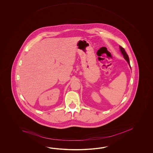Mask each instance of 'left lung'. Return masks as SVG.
Here are the masks:
<instances>
[{"instance_id": "obj_1", "label": "left lung", "mask_w": 153, "mask_h": 153, "mask_svg": "<svg viewBox=\"0 0 153 153\" xmlns=\"http://www.w3.org/2000/svg\"><path fill=\"white\" fill-rule=\"evenodd\" d=\"M120 50L121 53L124 56V59H125L127 61L129 65H130V68H131V65H130V61H129V58H128V56L127 55V54L126 53V51H125V49H124L123 47H121V46H120Z\"/></svg>"}]
</instances>
